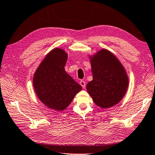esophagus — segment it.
<instances>
[{"mask_svg":"<svg viewBox=\"0 0 155 155\" xmlns=\"http://www.w3.org/2000/svg\"><path fill=\"white\" fill-rule=\"evenodd\" d=\"M80 84H81V86L82 87H85V86H86V82H85L84 81H81L80 82Z\"/></svg>","mask_w":155,"mask_h":155,"instance_id":"obj_1","label":"esophagus"}]
</instances>
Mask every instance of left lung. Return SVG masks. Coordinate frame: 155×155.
<instances>
[{"mask_svg":"<svg viewBox=\"0 0 155 155\" xmlns=\"http://www.w3.org/2000/svg\"><path fill=\"white\" fill-rule=\"evenodd\" d=\"M89 58L93 80L87 84V91L96 105L109 108L125 96L129 77L120 61L107 49L102 48Z\"/></svg>","mask_w":155,"mask_h":155,"instance_id":"obj_1","label":"left lung"}]
</instances>
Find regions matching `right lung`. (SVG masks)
I'll use <instances>...</instances> for the list:
<instances>
[{"label": "right lung", "mask_w": 155, "mask_h": 155, "mask_svg": "<svg viewBox=\"0 0 155 155\" xmlns=\"http://www.w3.org/2000/svg\"><path fill=\"white\" fill-rule=\"evenodd\" d=\"M66 52L55 48L48 53L34 73L33 86L36 94L47 107L63 111L82 90L65 71L68 60Z\"/></svg>", "instance_id": "1"}]
</instances>
